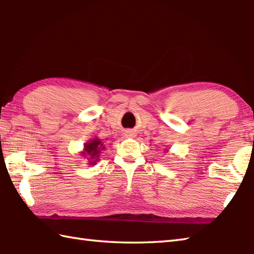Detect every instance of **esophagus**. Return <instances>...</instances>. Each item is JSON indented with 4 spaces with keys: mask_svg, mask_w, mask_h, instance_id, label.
Segmentation results:
<instances>
[{
    "mask_svg": "<svg viewBox=\"0 0 254 254\" xmlns=\"http://www.w3.org/2000/svg\"><path fill=\"white\" fill-rule=\"evenodd\" d=\"M132 134H133L132 132H127V135H132Z\"/></svg>",
    "mask_w": 254,
    "mask_h": 254,
    "instance_id": "obj_1",
    "label": "esophagus"
}]
</instances>
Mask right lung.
<instances>
[{
	"instance_id": "obj_1",
	"label": "right lung",
	"mask_w": 254,
	"mask_h": 254,
	"mask_svg": "<svg viewBox=\"0 0 254 254\" xmlns=\"http://www.w3.org/2000/svg\"><path fill=\"white\" fill-rule=\"evenodd\" d=\"M104 148L106 147H104L102 141H100V138L94 137L93 140H90L84 144V148L81 155L87 157L89 165H94V164H97L99 156H100V151H103Z\"/></svg>"
}]
</instances>
